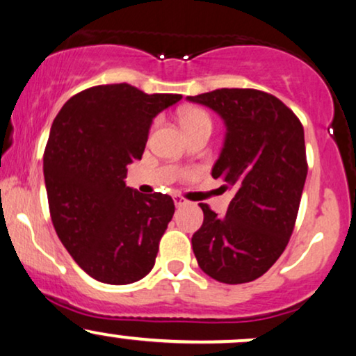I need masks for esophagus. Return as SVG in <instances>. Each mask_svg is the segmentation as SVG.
<instances>
[{"mask_svg": "<svg viewBox=\"0 0 356 356\" xmlns=\"http://www.w3.org/2000/svg\"><path fill=\"white\" fill-rule=\"evenodd\" d=\"M173 201H175V204H177V208H181V206H185L188 203V201L183 198V196H175Z\"/></svg>", "mask_w": 356, "mask_h": 356, "instance_id": "obj_1", "label": "esophagus"}]
</instances>
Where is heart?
Here are the masks:
<instances>
[{"label": "heart", "mask_w": 356, "mask_h": 356, "mask_svg": "<svg viewBox=\"0 0 356 356\" xmlns=\"http://www.w3.org/2000/svg\"><path fill=\"white\" fill-rule=\"evenodd\" d=\"M181 125L186 131H190L193 129H196V127H203V125L211 127L213 120H211V115H209L206 111H203V108L193 107L181 112Z\"/></svg>", "instance_id": "1"}]
</instances>
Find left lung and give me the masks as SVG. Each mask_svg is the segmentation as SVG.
<instances>
[{
    "label": "left lung",
    "mask_w": 356,
    "mask_h": 356,
    "mask_svg": "<svg viewBox=\"0 0 356 356\" xmlns=\"http://www.w3.org/2000/svg\"><path fill=\"white\" fill-rule=\"evenodd\" d=\"M225 118L213 178L236 190L225 216L206 203L191 244L198 266L225 284L261 277L284 252L307 178L304 127L282 100L257 89H216L188 97Z\"/></svg>",
    "instance_id": "left-lung-1"
}]
</instances>
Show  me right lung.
Here are the masks:
<instances>
[{
  "label": "right lung",
  "mask_w": 356,
  "mask_h": 356,
  "mask_svg": "<svg viewBox=\"0 0 356 356\" xmlns=\"http://www.w3.org/2000/svg\"><path fill=\"white\" fill-rule=\"evenodd\" d=\"M179 99L130 84L95 86L72 95L52 122L44 150L52 225L99 282H137L155 266L175 203L131 190L124 178L127 165L143 155L153 117Z\"/></svg>",
  "instance_id": "obj_1"
}]
</instances>
